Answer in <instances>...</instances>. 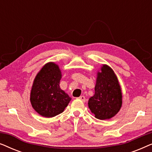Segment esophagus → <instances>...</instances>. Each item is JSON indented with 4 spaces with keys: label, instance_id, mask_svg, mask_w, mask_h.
Here are the masks:
<instances>
[{
    "label": "esophagus",
    "instance_id": "obj_1",
    "mask_svg": "<svg viewBox=\"0 0 152 152\" xmlns=\"http://www.w3.org/2000/svg\"><path fill=\"white\" fill-rule=\"evenodd\" d=\"M79 99H81V100L83 101V102L86 101V97H85L84 96H80V97H79Z\"/></svg>",
    "mask_w": 152,
    "mask_h": 152
}]
</instances>
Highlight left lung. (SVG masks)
Masks as SVG:
<instances>
[{"label": "left lung", "instance_id": "left-lung-1", "mask_svg": "<svg viewBox=\"0 0 152 152\" xmlns=\"http://www.w3.org/2000/svg\"><path fill=\"white\" fill-rule=\"evenodd\" d=\"M97 73L95 94L88 100V107L99 120L110 119L117 114L122 106V93L113 70L107 65Z\"/></svg>", "mask_w": 152, "mask_h": 152}]
</instances>
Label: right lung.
I'll list each match as a JSON object with an SVG mask.
<instances>
[{
  "label": "right lung",
  "mask_w": 152,
  "mask_h": 152,
  "mask_svg": "<svg viewBox=\"0 0 152 152\" xmlns=\"http://www.w3.org/2000/svg\"><path fill=\"white\" fill-rule=\"evenodd\" d=\"M61 78L59 66L50 62L41 68L34 79L30 94L31 104L35 111L43 117L59 115L71 99L60 88Z\"/></svg>",
  "instance_id": "1"
}]
</instances>
